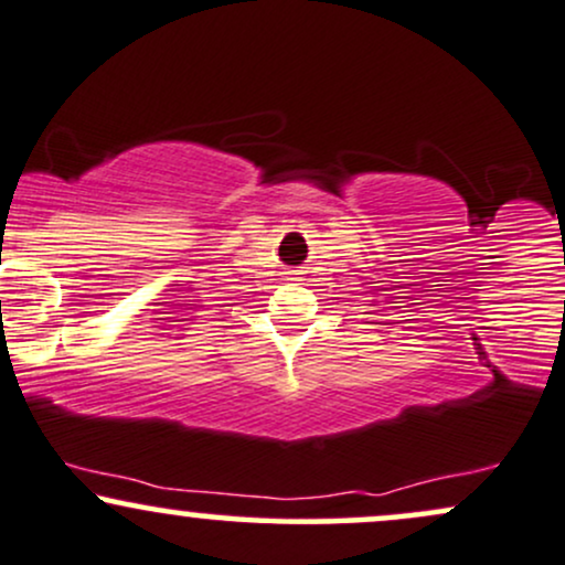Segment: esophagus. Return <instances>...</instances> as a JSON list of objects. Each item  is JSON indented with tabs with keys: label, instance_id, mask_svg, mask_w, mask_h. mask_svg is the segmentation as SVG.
Wrapping results in <instances>:
<instances>
[{
	"label": "esophagus",
	"instance_id": "1",
	"mask_svg": "<svg viewBox=\"0 0 565 565\" xmlns=\"http://www.w3.org/2000/svg\"><path fill=\"white\" fill-rule=\"evenodd\" d=\"M289 278H295V281H302V270H287Z\"/></svg>",
	"mask_w": 565,
	"mask_h": 565
}]
</instances>
